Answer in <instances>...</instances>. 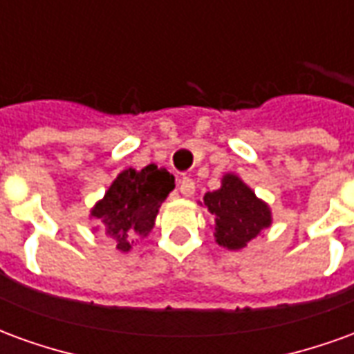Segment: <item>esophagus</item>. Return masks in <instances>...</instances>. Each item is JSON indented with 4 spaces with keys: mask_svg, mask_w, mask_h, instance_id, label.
Returning <instances> with one entry per match:
<instances>
[{
    "mask_svg": "<svg viewBox=\"0 0 354 354\" xmlns=\"http://www.w3.org/2000/svg\"><path fill=\"white\" fill-rule=\"evenodd\" d=\"M178 189H180V193L184 197H192L193 193H195V182H193L192 178H182L180 184H178Z\"/></svg>",
    "mask_w": 354,
    "mask_h": 354,
    "instance_id": "34e87169",
    "label": "esophagus"
}]
</instances>
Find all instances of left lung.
<instances>
[{
    "label": "left lung",
    "mask_w": 354,
    "mask_h": 354,
    "mask_svg": "<svg viewBox=\"0 0 354 354\" xmlns=\"http://www.w3.org/2000/svg\"><path fill=\"white\" fill-rule=\"evenodd\" d=\"M205 207L216 218V243L230 250L245 248L263 227L271 225V210L235 174H225L222 187L205 195Z\"/></svg>",
    "instance_id": "1"
}]
</instances>
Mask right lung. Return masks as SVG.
<instances>
[{
	"label": "right lung",
	"instance_id": "add662e5",
	"mask_svg": "<svg viewBox=\"0 0 354 354\" xmlns=\"http://www.w3.org/2000/svg\"><path fill=\"white\" fill-rule=\"evenodd\" d=\"M172 189L174 176L167 169L147 165L142 170H123L91 214L102 220L117 248L129 252L134 239L151 231L159 207Z\"/></svg>",
	"mask_w": 354,
	"mask_h": 354
}]
</instances>
